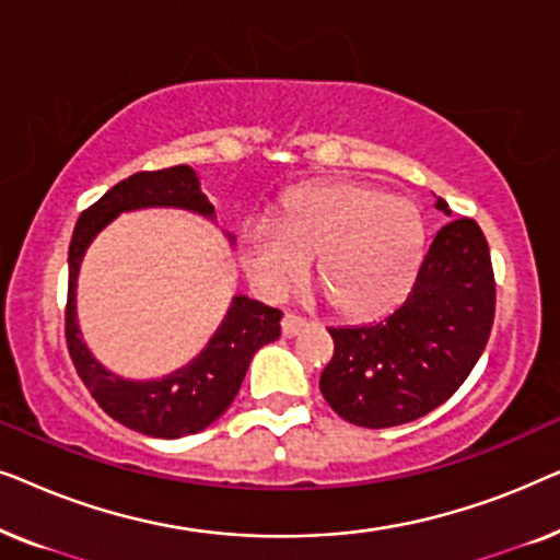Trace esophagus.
<instances>
[{
	"instance_id": "obj_1",
	"label": "esophagus",
	"mask_w": 560,
	"mask_h": 560,
	"mask_svg": "<svg viewBox=\"0 0 560 560\" xmlns=\"http://www.w3.org/2000/svg\"><path fill=\"white\" fill-rule=\"evenodd\" d=\"M308 326L311 320L298 316V313H285V316H282V336H288V339H293V336L305 331Z\"/></svg>"
}]
</instances>
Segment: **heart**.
Wrapping results in <instances>:
<instances>
[{"instance_id":"obj_1","label":"heart","mask_w":560,"mask_h":560,"mask_svg":"<svg viewBox=\"0 0 560 560\" xmlns=\"http://www.w3.org/2000/svg\"><path fill=\"white\" fill-rule=\"evenodd\" d=\"M416 206L366 183L331 180L298 194L278 224L244 234V265L259 290L285 293L316 259V278L349 318H374L408 295L423 259Z\"/></svg>"}]
</instances>
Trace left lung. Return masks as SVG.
Listing matches in <instances>:
<instances>
[{"label": "left lung", "instance_id": "8db88e82", "mask_svg": "<svg viewBox=\"0 0 560 560\" xmlns=\"http://www.w3.org/2000/svg\"><path fill=\"white\" fill-rule=\"evenodd\" d=\"M435 209L448 211L439 198ZM489 244L469 217L433 236L408 298L380 324L328 328L326 402L349 423L393 428L439 408L464 385L494 324Z\"/></svg>", "mask_w": 560, "mask_h": 560}]
</instances>
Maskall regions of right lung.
Wrapping results in <instances>:
<instances>
[{
	"label": "right lung",
	"instance_id": "obj_1",
	"mask_svg": "<svg viewBox=\"0 0 560 560\" xmlns=\"http://www.w3.org/2000/svg\"><path fill=\"white\" fill-rule=\"evenodd\" d=\"M150 206H173L203 217L213 213L209 198L198 188L194 167L188 165L129 175L89 206L75 221L68 247L66 343L75 372L106 416L152 439H180L203 431L232 405L255 351L280 339L282 313L247 295H234L217 334L190 364L148 382L121 380L119 374L104 370L91 357L75 324V278L83 252L114 217Z\"/></svg>",
	"mask_w": 560,
	"mask_h": 560
}]
</instances>
